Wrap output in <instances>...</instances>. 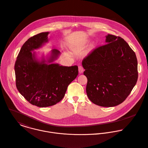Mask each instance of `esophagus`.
Wrapping results in <instances>:
<instances>
[{
    "label": "esophagus",
    "mask_w": 148,
    "mask_h": 148,
    "mask_svg": "<svg viewBox=\"0 0 148 148\" xmlns=\"http://www.w3.org/2000/svg\"><path fill=\"white\" fill-rule=\"evenodd\" d=\"M84 68L82 65L79 66V73H82L84 72Z\"/></svg>",
    "instance_id": "obj_1"
}]
</instances>
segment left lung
Segmentation results:
<instances>
[{
    "label": "left lung",
    "mask_w": 148,
    "mask_h": 148,
    "mask_svg": "<svg viewBox=\"0 0 148 148\" xmlns=\"http://www.w3.org/2000/svg\"><path fill=\"white\" fill-rule=\"evenodd\" d=\"M106 44L93 50L82 61L90 100L102 107L122 103L138 79L136 53L121 37L108 34Z\"/></svg>",
    "instance_id": "1"
}]
</instances>
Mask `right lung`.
<instances>
[{
  "mask_svg": "<svg viewBox=\"0 0 148 148\" xmlns=\"http://www.w3.org/2000/svg\"><path fill=\"white\" fill-rule=\"evenodd\" d=\"M49 32L39 33L26 41L22 47L15 64L16 86L30 103L40 107L53 106L64 98L69 84L78 75V66H64L46 64L36 58L35 53L48 42ZM60 51L53 49L48 62L57 58Z\"/></svg>",
  "mask_w": 148,
  "mask_h": 148,
  "instance_id": "obj_1",
  "label": "right lung"
}]
</instances>
